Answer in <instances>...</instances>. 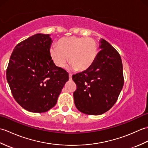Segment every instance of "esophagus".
<instances>
[{
  "mask_svg": "<svg viewBox=\"0 0 148 148\" xmlns=\"http://www.w3.org/2000/svg\"><path fill=\"white\" fill-rule=\"evenodd\" d=\"M69 79H72V75L71 74H69Z\"/></svg>",
  "mask_w": 148,
  "mask_h": 148,
  "instance_id": "1",
  "label": "esophagus"
}]
</instances>
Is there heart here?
<instances>
[{
    "instance_id": "1",
    "label": "heart",
    "mask_w": 148,
    "mask_h": 148,
    "mask_svg": "<svg viewBox=\"0 0 148 148\" xmlns=\"http://www.w3.org/2000/svg\"><path fill=\"white\" fill-rule=\"evenodd\" d=\"M49 54L58 67H64L69 56L72 68L77 71H84L93 64L97 54V45L90 37L71 36L62 37L57 46L49 48Z\"/></svg>"
}]
</instances>
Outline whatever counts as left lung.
<instances>
[{
  "label": "left lung",
  "mask_w": 148,
  "mask_h": 148,
  "mask_svg": "<svg viewBox=\"0 0 148 148\" xmlns=\"http://www.w3.org/2000/svg\"><path fill=\"white\" fill-rule=\"evenodd\" d=\"M101 50L92 66L72 76L77 88L74 103L81 112L100 115L117 101L124 84L123 65L119 53L105 40H100Z\"/></svg>",
  "instance_id": "obj_1"
}]
</instances>
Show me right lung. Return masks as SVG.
Instances as JSON below:
<instances>
[{"label":"right lung","mask_w":148,"mask_h":148,"mask_svg":"<svg viewBox=\"0 0 148 148\" xmlns=\"http://www.w3.org/2000/svg\"><path fill=\"white\" fill-rule=\"evenodd\" d=\"M49 34H37L15 46L6 71L12 95L28 111L44 112L55 106L69 73L49 54Z\"/></svg>","instance_id":"1"}]
</instances>
